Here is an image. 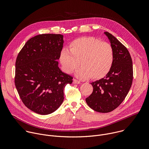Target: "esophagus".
I'll list each match as a JSON object with an SVG mask.
<instances>
[{
    "instance_id": "1",
    "label": "esophagus",
    "mask_w": 149,
    "mask_h": 149,
    "mask_svg": "<svg viewBox=\"0 0 149 149\" xmlns=\"http://www.w3.org/2000/svg\"><path fill=\"white\" fill-rule=\"evenodd\" d=\"M73 81H74V82L75 84H80V83H81L79 81H78V80H77V79H74Z\"/></svg>"
}]
</instances>
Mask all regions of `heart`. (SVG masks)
<instances>
[{
    "mask_svg": "<svg viewBox=\"0 0 149 149\" xmlns=\"http://www.w3.org/2000/svg\"><path fill=\"white\" fill-rule=\"evenodd\" d=\"M70 51L63 49L59 55V61L63 70L67 74L75 72L80 79L91 77L100 79L110 71L114 59L112 46L105 42L92 37L86 36L72 40L69 45Z\"/></svg>",
    "mask_w": 149,
    "mask_h": 149,
    "instance_id": "heart-1",
    "label": "heart"
}]
</instances>
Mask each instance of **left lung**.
I'll return each instance as SVG.
<instances>
[{"instance_id":"8db88e82","label":"left lung","mask_w":149,"mask_h":149,"mask_svg":"<svg viewBox=\"0 0 149 149\" xmlns=\"http://www.w3.org/2000/svg\"><path fill=\"white\" fill-rule=\"evenodd\" d=\"M110 42L114 59L106 77L91 83L92 94L86 99L89 107L99 113H109L117 108L128 94L133 82V62L127 49L113 35L105 32Z\"/></svg>"}]
</instances>
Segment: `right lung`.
Segmentation results:
<instances>
[{"instance_id": "obj_1", "label": "right lung", "mask_w": 149, "mask_h": 149, "mask_svg": "<svg viewBox=\"0 0 149 149\" xmlns=\"http://www.w3.org/2000/svg\"><path fill=\"white\" fill-rule=\"evenodd\" d=\"M61 34H41L29 39L15 63V84L26 107L41 115L56 111L62 103L63 90L72 77L58 67L63 44Z\"/></svg>"}]
</instances>
